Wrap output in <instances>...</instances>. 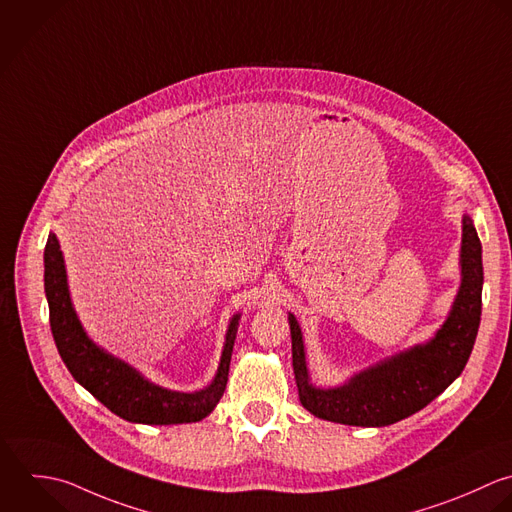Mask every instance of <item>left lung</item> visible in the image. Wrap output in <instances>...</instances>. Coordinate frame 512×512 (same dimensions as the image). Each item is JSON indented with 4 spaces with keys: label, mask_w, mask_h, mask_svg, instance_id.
<instances>
[{
    "label": "left lung",
    "mask_w": 512,
    "mask_h": 512,
    "mask_svg": "<svg viewBox=\"0 0 512 512\" xmlns=\"http://www.w3.org/2000/svg\"><path fill=\"white\" fill-rule=\"evenodd\" d=\"M461 285L441 329L425 343L355 373L343 385L311 383L301 327L289 313L293 371L301 405L315 417L351 427H387L437 399L465 369L481 323L483 247L469 213L463 215Z\"/></svg>",
    "instance_id": "obj_1"
}]
</instances>
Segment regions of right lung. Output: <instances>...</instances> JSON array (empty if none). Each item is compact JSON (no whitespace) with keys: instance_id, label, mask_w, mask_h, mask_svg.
Listing matches in <instances>:
<instances>
[{"instance_id":"add662e5","label":"right lung","mask_w":512,"mask_h":512,"mask_svg":"<svg viewBox=\"0 0 512 512\" xmlns=\"http://www.w3.org/2000/svg\"><path fill=\"white\" fill-rule=\"evenodd\" d=\"M43 265L49 325L55 347L73 379L111 413L129 423L181 425L197 423L217 407L227 385L241 313H235L229 319L219 367L213 381L201 391H173L155 385L135 367L107 353L87 337L71 303L65 261L55 233H49L47 237Z\"/></svg>"}]
</instances>
